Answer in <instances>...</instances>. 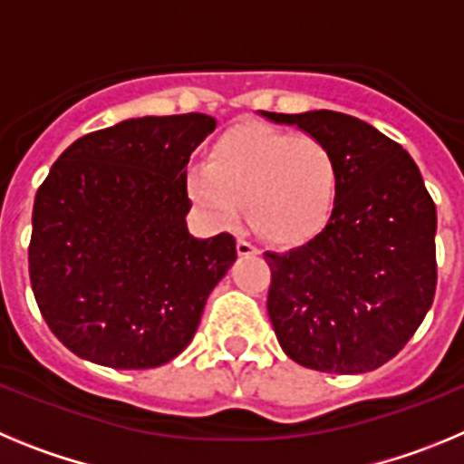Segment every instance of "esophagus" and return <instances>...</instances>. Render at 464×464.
<instances>
[{
  "instance_id": "esophagus-1",
  "label": "esophagus",
  "mask_w": 464,
  "mask_h": 464,
  "mask_svg": "<svg viewBox=\"0 0 464 464\" xmlns=\"http://www.w3.org/2000/svg\"><path fill=\"white\" fill-rule=\"evenodd\" d=\"M237 253H239L241 257H248V256H260V248H257V246H253L251 241L239 239V241H237Z\"/></svg>"
}]
</instances>
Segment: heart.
Returning <instances> with one entry per match:
<instances>
[{
  "label": "heart",
  "mask_w": 464,
  "mask_h": 464,
  "mask_svg": "<svg viewBox=\"0 0 464 464\" xmlns=\"http://www.w3.org/2000/svg\"><path fill=\"white\" fill-rule=\"evenodd\" d=\"M192 202L220 225L239 218L272 244H302L321 232L339 190L337 158L321 139L267 125H241L213 143L208 165L188 169Z\"/></svg>",
  "instance_id": "obj_1"
}]
</instances>
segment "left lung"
<instances>
[{
    "instance_id": "left-lung-1",
    "label": "left lung",
    "mask_w": 464,
    "mask_h": 464,
    "mask_svg": "<svg viewBox=\"0 0 464 464\" xmlns=\"http://www.w3.org/2000/svg\"><path fill=\"white\" fill-rule=\"evenodd\" d=\"M321 139L339 167L325 227L272 267L267 311L290 360L327 374H364L400 353L437 288V208L400 143L370 122L337 113H269Z\"/></svg>"
}]
</instances>
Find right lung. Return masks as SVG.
Masks as SVG:
<instances>
[{
	"mask_svg": "<svg viewBox=\"0 0 464 464\" xmlns=\"http://www.w3.org/2000/svg\"><path fill=\"white\" fill-rule=\"evenodd\" d=\"M207 113L130 118L73 141L34 197L30 281L44 321L79 358L153 370L186 351L237 260L227 232L197 239L186 167Z\"/></svg>",
	"mask_w": 464,
	"mask_h": 464,
	"instance_id": "obj_1",
	"label": "right lung"
}]
</instances>
